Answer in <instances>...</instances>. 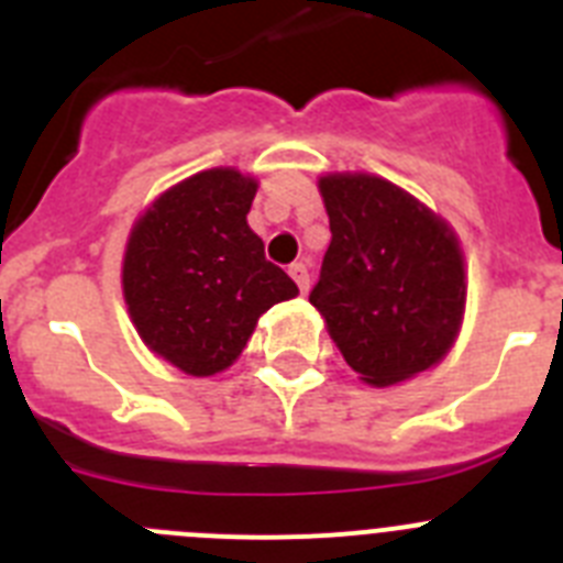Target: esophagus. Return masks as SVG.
I'll return each instance as SVG.
<instances>
[{"mask_svg": "<svg viewBox=\"0 0 563 563\" xmlns=\"http://www.w3.org/2000/svg\"><path fill=\"white\" fill-rule=\"evenodd\" d=\"M290 276L296 278L298 290H301V292L310 290V267H307L305 262H296V265L290 267Z\"/></svg>", "mask_w": 563, "mask_h": 563, "instance_id": "34e87169", "label": "esophagus"}]
</instances>
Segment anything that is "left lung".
<instances>
[{"label":"left lung","mask_w":563,"mask_h":563,"mask_svg":"<svg viewBox=\"0 0 563 563\" xmlns=\"http://www.w3.org/2000/svg\"><path fill=\"white\" fill-rule=\"evenodd\" d=\"M330 213V247L310 305L343 361L372 386L434 366L465 310V265L451 228L372 174L318 183Z\"/></svg>","instance_id":"obj_1"}]
</instances>
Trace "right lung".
Returning a JSON list of instances; mask_svg holds the SVG:
<instances>
[{"label":"right lung","mask_w":563,"mask_h":563,"mask_svg":"<svg viewBox=\"0 0 563 563\" xmlns=\"http://www.w3.org/2000/svg\"><path fill=\"white\" fill-rule=\"evenodd\" d=\"M253 197L256 183L233 168L200 172L163 194L129 236V316L148 350L186 375L228 369L258 316L298 292L247 228Z\"/></svg>","instance_id":"1"}]
</instances>
